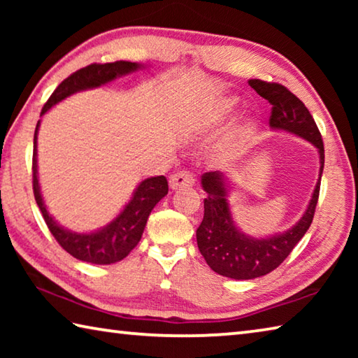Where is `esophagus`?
Instances as JSON below:
<instances>
[{"label": "esophagus", "instance_id": "obj_1", "mask_svg": "<svg viewBox=\"0 0 358 358\" xmlns=\"http://www.w3.org/2000/svg\"><path fill=\"white\" fill-rule=\"evenodd\" d=\"M171 187L172 189H180V187H187V186H192L194 183H196V180H194L192 175L189 172L186 171H181V172H177L173 173L171 177Z\"/></svg>", "mask_w": 358, "mask_h": 358}]
</instances>
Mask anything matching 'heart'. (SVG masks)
Wrapping results in <instances>:
<instances>
[{"mask_svg": "<svg viewBox=\"0 0 358 358\" xmlns=\"http://www.w3.org/2000/svg\"><path fill=\"white\" fill-rule=\"evenodd\" d=\"M235 110V101L234 99H220L211 108L210 115L207 117V123H221V121L227 120L230 115ZM256 124L252 120H243L241 123L235 128V132L232 136V141L235 145L245 143L248 138L252 136Z\"/></svg>", "mask_w": 358, "mask_h": 358, "instance_id": "heart-1", "label": "heart"}]
</instances>
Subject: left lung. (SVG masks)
<instances>
[{
	"instance_id": "8db88e82",
	"label": "left lung",
	"mask_w": 358,
	"mask_h": 358,
	"mask_svg": "<svg viewBox=\"0 0 358 358\" xmlns=\"http://www.w3.org/2000/svg\"><path fill=\"white\" fill-rule=\"evenodd\" d=\"M248 83L271 104V128L292 132L319 150L320 172L311 202L301 220L287 232L270 238H254L241 234L230 215L226 177L221 172L202 175V187L207 199H203V220L196 232L199 251L211 270L232 280H254L270 273L292 252L313 222L324 171L322 136L305 104L284 85L259 78H251Z\"/></svg>"
}]
</instances>
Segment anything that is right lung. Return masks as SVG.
Wrapping results in <instances>:
<instances>
[{
	"label": "right lung",
	"instance_id": "1",
	"mask_svg": "<svg viewBox=\"0 0 358 358\" xmlns=\"http://www.w3.org/2000/svg\"><path fill=\"white\" fill-rule=\"evenodd\" d=\"M137 69H141V64L131 62H115L106 64H90L85 68L76 71L68 78L58 85L55 92L52 93L50 98L42 107L41 117L47 110L58 104L68 96L77 92L88 88H98L101 85L115 80L117 77L131 74ZM38 129L39 121L36 124L34 131V150H33V192L36 203L41 210L44 221L47 224L53 237L58 241V245L68 251L72 257L83 262L96 264V265H107L120 262L128 254L134 250L138 241L142 238L145 224H147L148 216L155 205L161 201L162 197L169 192V185L164 175L161 177H151L143 180L137 186L134 196L126 205L124 210L115 217V220L98 232L92 234H76L71 230H66L53 221V217L48 215V211L42 201L41 187L38 181V150H36V141H38Z\"/></svg>",
	"mask_w": 358,
	"mask_h": 358
}]
</instances>
